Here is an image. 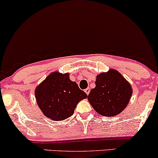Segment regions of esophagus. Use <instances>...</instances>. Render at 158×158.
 <instances>
[{"label":"esophagus","instance_id":"esophagus-1","mask_svg":"<svg viewBox=\"0 0 158 158\" xmlns=\"http://www.w3.org/2000/svg\"><path fill=\"white\" fill-rule=\"evenodd\" d=\"M84 91H85L87 95H89V92H90V89H89V88H86V89H85V90H84Z\"/></svg>","mask_w":158,"mask_h":158}]
</instances>
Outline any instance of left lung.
<instances>
[{
	"label": "left lung",
	"mask_w": 158,
	"mask_h": 158,
	"mask_svg": "<svg viewBox=\"0 0 158 158\" xmlns=\"http://www.w3.org/2000/svg\"><path fill=\"white\" fill-rule=\"evenodd\" d=\"M95 84L96 87L91 89L87 98L98 114L112 117L125 109L133 91L119 72L110 69L102 73L96 77Z\"/></svg>",
	"instance_id": "1"
}]
</instances>
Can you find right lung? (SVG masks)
Returning <instances> with one entry per match:
<instances>
[{"label":"right lung","mask_w":158,"mask_h":158,"mask_svg":"<svg viewBox=\"0 0 158 158\" xmlns=\"http://www.w3.org/2000/svg\"><path fill=\"white\" fill-rule=\"evenodd\" d=\"M69 74L53 72L35 89V97L44 115L53 121L72 116L75 108L86 94L69 79Z\"/></svg>","instance_id":"obj_1"}]
</instances>
